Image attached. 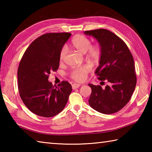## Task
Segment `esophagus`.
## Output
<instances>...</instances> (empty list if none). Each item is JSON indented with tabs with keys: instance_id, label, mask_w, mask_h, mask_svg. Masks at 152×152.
I'll return each instance as SVG.
<instances>
[{
	"instance_id": "esophagus-1",
	"label": "esophagus",
	"mask_w": 152,
	"mask_h": 152,
	"mask_svg": "<svg viewBox=\"0 0 152 152\" xmlns=\"http://www.w3.org/2000/svg\"><path fill=\"white\" fill-rule=\"evenodd\" d=\"M80 86V84H76V83H74V84H72V89H73V90L78 88H79Z\"/></svg>"
}]
</instances>
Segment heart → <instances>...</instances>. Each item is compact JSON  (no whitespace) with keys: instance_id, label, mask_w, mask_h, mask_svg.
<instances>
[{"instance_id":"1","label":"heart","mask_w":152,"mask_h":152,"mask_svg":"<svg viewBox=\"0 0 152 152\" xmlns=\"http://www.w3.org/2000/svg\"><path fill=\"white\" fill-rule=\"evenodd\" d=\"M71 45L72 47L80 52L85 54L86 57L92 61H97L101 58V50L99 45H91V42L88 37L82 35H77L74 36L72 39ZM67 50L64 47L60 51V59L63 60L66 55ZM90 70L88 66L74 69L71 73V76L76 81L82 82L85 80L86 75Z\"/></svg>"}]
</instances>
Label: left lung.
<instances>
[{"mask_svg":"<svg viewBox=\"0 0 152 152\" xmlns=\"http://www.w3.org/2000/svg\"><path fill=\"white\" fill-rule=\"evenodd\" d=\"M84 34L99 43L101 56L95 74L101 83H107L103 88L88 84L92 89L88 103L98 112L113 114L127 104L134 92L137 77L133 58L125 43L109 30L86 31Z\"/></svg>","mask_w":152,"mask_h":152,"instance_id":"left-lung-1","label":"left lung"}]
</instances>
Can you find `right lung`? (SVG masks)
I'll use <instances>...</instances> for the list:
<instances>
[{
	"instance_id": "1",
	"label": "right lung",
	"mask_w": 152,
	"mask_h": 152,
	"mask_svg": "<svg viewBox=\"0 0 152 152\" xmlns=\"http://www.w3.org/2000/svg\"><path fill=\"white\" fill-rule=\"evenodd\" d=\"M71 36L69 33H50L31 43L20 61L18 88L23 102L34 114L55 116L62 110L72 92L71 84L61 82L54 87L49 74L59 68L60 53Z\"/></svg>"
}]
</instances>
